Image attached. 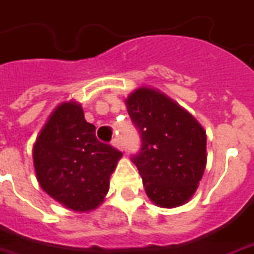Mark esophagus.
I'll list each match as a JSON object with an SVG mask.
<instances>
[{
    "label": "esophagus",
    "mask_w": 254,
    "mask_h": 254,
    "mask_svg": "<svg viewBox=\"0 0 254 254\" xmlns=\"http://www.w3.org/2000/svg\"><path fill=\"white\" fill-rule=\"evenodd\" d=\"M111 144H113L115 149L122 150V144H121V140H120V139H118V137H115V139H113V141H111Z\"/></svg>",
    "instance_id": "34e87169"
}]
</instances>
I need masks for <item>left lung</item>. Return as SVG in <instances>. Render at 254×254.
<instances>
[{
	"label": "left lung",
	"instance_id": "left-lung-1",
	"mask_svg": "<svg viewBox=\"0 0 254 254\" xmlns=\"http://www.w3.org/2000/svg\"><path fill=\"white\" fill-rule=\"evenodd\" d=\"M125 103L140 133V151L132 161L149 199L167 208L185 204L204 174L206 130L185 108L156 89L140 87Z\"/></svg>",
	"mask_w": 254,
	"mask_h": 254
}]
</instances>
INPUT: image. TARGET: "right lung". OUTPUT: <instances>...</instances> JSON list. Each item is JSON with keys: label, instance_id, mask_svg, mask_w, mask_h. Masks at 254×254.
Here are the masks:
<instances>
[{"label": "right lung", "instance_id": "obj_1", "mask_svg": "<svg viewBox=\"0 0 254 254\" xmlns=\"http://www.w3.org/2000/svg\"><path fill=\"white\" fill-rule=\"evenodd\" d=\"M121 157V151L96 137V127L84 120L76 101L55 108L33 146L34 171L43 190L82 213L104 201Z\"/></svg>", "mask_w": 254, "mask_h": 254}]
</instances>
